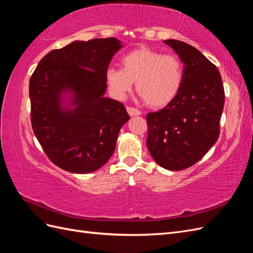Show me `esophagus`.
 Segmentation results:
<instances>
[{"label": "esophagus", "instance_id": "obj_1", "mask_svg": "<svg viewBox=\"0 0 253 253\" xmlns=\"http://www.w3.org/2000/svg\"><path fill=\"white\" fill-rule=\"evenodd\" d=\"M126 111H127L129 116H139V115H141V112H140V111L136 110V109H134V108H129V106H127Z\"/></svg>", "mask_w": 253, "mask_h": 253}]
</instances>
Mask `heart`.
<instances>
[{
	"label": "heart",
	"mask_w": 253,
	"mask_h": 253,
	"mask_svg": "<svg viewBox=\"0 0 253 253\" xmlns=\"http://www.w3.org/2000/svg\"><path fill=\"white\" fill-rule=\"evenodd\" d=\"M105 80L110 93L124 100L133 87L150 108L160 109L178 95L183 80L180 60L174 55L141 47L121 58V68L109 67Z\"/></svg>",
	"instance_id": "1"
}]
</instances>
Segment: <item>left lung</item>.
Returning <instances> with one entry per match:
<instances>
[{"label": "left lung", "instance_id": "1", "mask_svg": "<svg viewBox=\"0 0 253 253\" xmlns=\"http://www.w3.org/2000/svg\"><path fill=\"white\" fill-rule=\"evenodd\" d=\"M183 63L178 95L163 110L147 115V147L156 164L180 171L201 160L219 136L225 91L216 66L191 45L164 41Z\"/></svg>", "mask_w": 253, "mask_h": 253}]
</instances>
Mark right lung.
<instances>
[{
  "instance_id": "1",
  "label": "right lung",
  "mask_w": 253,
  "mask_h": 253,
  "mask_svg": "<svg viewBox=\"0 0 253 253\" xmlns=\"http://www.w3.org/2000/svg\"><path fill=\"white\" fill-rule=\"evenodd\" d=\"M122 46L116 38L74 41L49 51L30 78L34 133L61 169L90 173L113 155L129 116L124 104L104 97L105 72Z\"/></svg>"
}]
</instances>
